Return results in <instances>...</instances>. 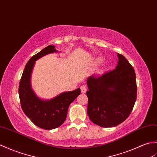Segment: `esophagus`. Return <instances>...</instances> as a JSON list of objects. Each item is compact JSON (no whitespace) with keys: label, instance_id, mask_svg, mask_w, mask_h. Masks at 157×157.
Returning <instances> with one entry per match:
<instances>
[{"label":"esophagus","instance_id":"34e87169","mask_svg":"<svg viewBox=\"0 0 157 157\" xmlns=\"http://www.w3.org/2000/svg\"><path fill=\"white\" fill-rule=\"evenodd\" d=\"M81 93L82 94H84L86 92V86L85 85H82L81 86Z\"/></svg>","mask_w":157,"mask_h":157}]
</instances>
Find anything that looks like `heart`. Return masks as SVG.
<instances>
[{
    "mask_svg": "<svg viewBox=\"0 0 157 157\" xmlns=\"http://www.w3.org/2000/svg\"><path fill=\"white\" fill-rule=\"evenodd\" d=\"M103 60V59L101 57H99L96 59V62H98V63H100V62H101Z\"/></svg>",
    "mask_w": 157,
    "mask_h": 157,
    "instance_id": "heart-1",
    "label": "heart"
}]
</instances>
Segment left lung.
I'll return each mask as SVG.
<instances>
[{"instance_id": "left-lung-1", "label": "left lung", "mask_w": 157, "mask_h": 157, "mask_svg": "<svg viewBox=\"0 0 157 157\" xmlns=\"http://www.w3.org/2000/svg\"><path fill=\"white\" fill-rule=\"evenodd\" d=\"M117 55L116 68L86 80L87 114L94 124L103 128L116 126L126 120L136 100L134 69L124 56Z\"/></svg>"}]
</instances>
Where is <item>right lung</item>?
<instances>
[{
	"label": "right lung",
	"mask_w": 157,
	"mask_h": 157,
	"mask_svg": "<svg viewBox=\"0 0 157 157\" xmlns=\"http://www.w3.org/2000/svg\"><path fill=\"white\" fill-rule=\"evenodd\" d=\"M55 46L50 45L33 56L27 62L21 78L19 95L21 105L32 122L44 130L55 129L64 123L69 105L81 94V89L63 92L50 99L40 98L31 85V76L36 61L47 54L56 53Z\"/></svg>",
	"instance_id": "add662e5"
}]
</instances>
